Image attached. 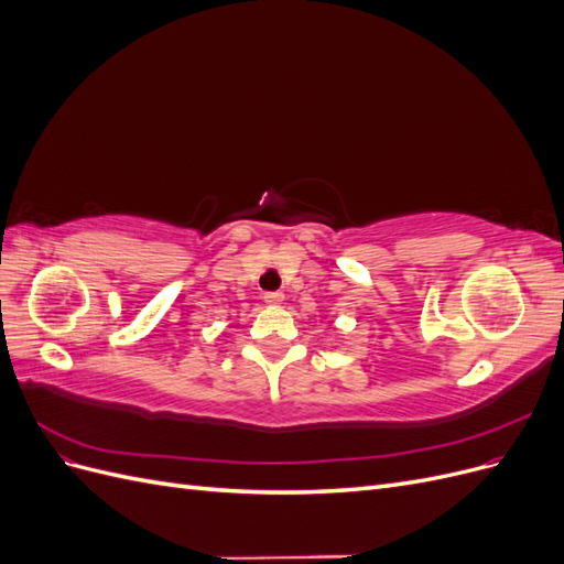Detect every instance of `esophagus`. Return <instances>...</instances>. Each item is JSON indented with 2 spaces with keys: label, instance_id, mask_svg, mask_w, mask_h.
Masks as SVG:
<instances>
[{
  "label": "esophagus",
  "instance_id": "34e87169",
  "mask_svg": "<svg viewBox=\"0 0 564 564\" xmlns=\"http://www.w3.org/2000/svg\"><path fill=\"white\" fill-rule=\"evenodd\" d=\"M263 301L268 305H280L284 301V294L282 292H268V294H263Z\"/></svg>",
  "mask_w": 564,
  "mask_h": 564
}]
</instances>
